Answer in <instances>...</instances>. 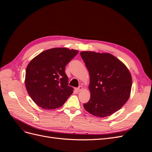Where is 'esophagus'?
<instances>
[{
  "instance_id": "esophagus-1",
  "label": "esophagus",
  "mask_w": 152,
  "mask_h": 152,
  "mask_svg": "<svg viewBox=\"0 0 152 152\" xmlns=\"http://www.w3.org/2000/svg\"><path fill=\"white\" fill-rule=\"evenodd\" d=\"M82 89H83V88H82V86H79V87H78V88H76V89H75V90H76L77 92H80V91H82Z\"/></svg>"
}]
</instances>
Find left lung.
<instances>
[{
    "label": "left lung",
    "instance_id": "left-lung-1",
    "mask_svg": "<svg viewBox=\"0 0 152 152\" xmlns=\"http://www.w3.org/2000/svg\"><path fill=\"white\" fill-rule=\"evenodd\" d=\"M89 71L91 98L84 104L87 112L98 117L111 115L130 97L132 77L127 66L110 53L82 51Z\"/></svg>",
    "mask_w": 152,
    "mask_h": 152
}]
</instances>
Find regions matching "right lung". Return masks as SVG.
Returning a JSON list of instances; mask_svg holds the SVG:
<instances>
[{
	"label": "right lung",
	"instance_id": "obj_1",
	"mask_svg": "<svg viewBox=\"0 0 152 152\" xmlns=\"http://www.w3.org/2000/svg\"><path fill=\"white\" fill-rule=\"evenodd\" d=\"M79 50L66 48L45 50L34 58L26 69L25 87L32 100L45 110L61 107L72 93L65 66Z\"/></svg>",
	"mask_w": 152,
	"mask_h": 152
}]
</instances>
